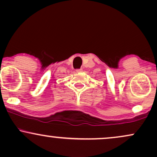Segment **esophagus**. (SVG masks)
I'll list each match as a JSON object with an SVG mask.
<instances>
[{
	"label": "esophagus",
	"mask_w": 157,
	"mask_h": 157,
	"mask_svg": "<svg viewBox=\"0 0 157 157\" xmlns=\"http://www.w3.org/2000/svg\"><path fill=\"white\" fill-rule=\"evenodd\" d=\"M82 69H81V68H80V69H77V70H76V71H77V73H80V72H82Z\"/></svg>",
	"instance_id": "obj_1"
}]
</instances>
